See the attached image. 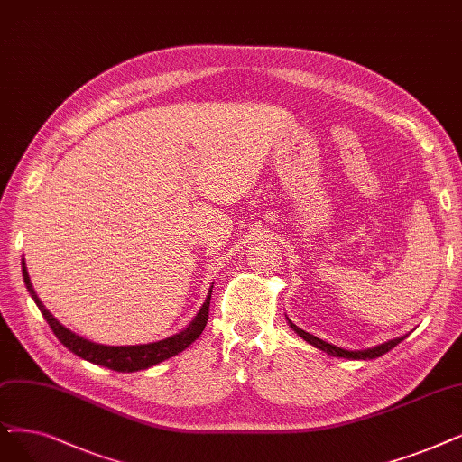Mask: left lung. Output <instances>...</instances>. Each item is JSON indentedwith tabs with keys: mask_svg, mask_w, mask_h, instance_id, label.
Segmentation results:
<instances>
[{
	"mask_svg": "<svg viewBox=\"0 0 462 462\" xmlns=\"http://www.w3.org/2000/svg\"><path fill=\"white\" fill-rule=\"evenodd\" d=\"M288 324H290V328L295 331V334H298L300 337H303V339H305L307 343H310L312 346H317V348L324 350V353H328V355H331V356L348 358V360H372V358H379V356H383L384 353H389V350L394 348L400 341L405 339V336H403V337H396V339H391V341L381 343V345L372 346V348H365V350H346V348L336 346V345H331V343H328V341H322V339L315 337L312 334H309V331H305V329L295 326L291 320H288Z\"/></svg>",
	"mask_w": 462,
	"mask_h": 462,
	"instance_id": "8db88e82",
	"label": "left lung"
}]
</instances>
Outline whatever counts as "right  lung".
Wrapping results in <instances>:
<instances>
[{
  "label": "right lung",
  "instance_id": "add662e5",
  "mask_svg": "<svg viewBox=\"0 0 462 462\" xmlns=\"http://www.w3.org/2000/svg\"><path fill=\"white\" fill-rule=\"evenodd\" d=\"M23 276H24V284L32 295V300L35 301V305L40 307L42 315L45 317L47 324L54 331V336L59 337V341L68 350H71L73 355H78L79 358L97 364V365L109 367V370H114V372L131 374V372H138V370H147V367H152L162 360H169L171 356H176L178 353H181V350H186L202 334V329H205V326L208 322L212 288L207 295V301L202 303V307L199 309L197 317L189 322V326L186 329H181L180 334H176L172 337L155 341V343H147V345H126V346H109V345L92 343L78 334H73L71 329L62 326L45 309V305L40 301L38 293H35V290L30 282V274L26 271L24 262H23Z\"/></svg>",
  "mask_w": 462,
  "mask_h": 462
}]
</instances>
